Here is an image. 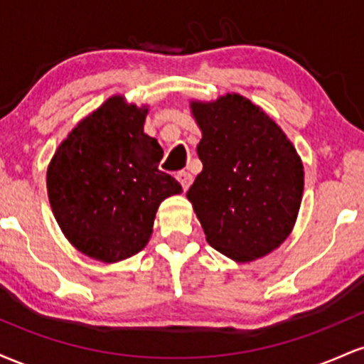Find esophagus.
<instances>
[{
    "instance_id": "esophagus-1",
    "label": "esophagus",
    "mask_w": 364,
    "mask_h": 364,
    "mask_svg": "<svg viewBox=\"0 0 364 364\" xmlns=\"http://www.w3.org/2000/svg\"><path fill=\"white\" fill-rule=\"evenodd\" d=\"M176 179L181 183L183 190H188L191 185V181H193V176H191L190 173H186V171H179V173L176 174Z\"/></svg>"
}]
</instances>
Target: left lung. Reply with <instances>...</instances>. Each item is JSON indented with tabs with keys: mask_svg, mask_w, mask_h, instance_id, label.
I'll use <instances>...</instances> for the list:
<instances>
[{
	"mask_svg": "<svg viewBox=\"0 0 364 364\" xmlns=\"http://www.w3.org/2000/svg\"><path fill=\"white\" fill-rule=\"evenodd\" d=\"M190 107L202 129L196 152L203 169L186 196L207 243L241 263L265 257L294 228L301 159L281 127L243 95L191 101Z\"/></svg>",
	"mask_w": 364,
	"mask_h": 364,
	"instance_id": "8db88e82",
	"label": "left lung"
}]
</instances>
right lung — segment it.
Instances as JSON below:
<instances>
[{
	"label": "right lung",
	"mask_w": 364,
	"mask_h": 364,
	"mask_svg": "<svg viewBox=\"0 0 364 364\" xmlns=\"http://www.w3.org/2000/svg\"><path fill=\"white\" fill-rule=\"evenodd\" d=\"M147 106L112 95L61 141L48 168V196L63 235L104 263L145 248L162 200L181 185L159 169L162 147L145 135Z\"/></svg>",
	"instance_id": "obj_1"
}]
</instances>
